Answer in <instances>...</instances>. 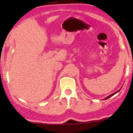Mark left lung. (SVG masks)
Listing matches in <instances>:
<instances>
[{"label": "left lung", "mask_w": 133, "mask_h": 133, "mask_svg": "<svg viewBox=\"0 0 133 133\" xmlns=\"http://www.w3.org/2000/svg\"><path fill=\"white\" fill-rule=\"evenodd\" d=\"M120 90H118L117 91H116V92H115V93H112V94H111V95H110V96H108L107 97H106V98H104L105 99V100H106V99H108V98H110V97H111V96H113V95H114V94H115L116 93H117V92H118L119 91H120Z\"/></svg>", "instance_id": "1"}]
</instances>
